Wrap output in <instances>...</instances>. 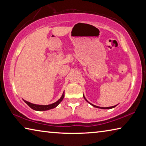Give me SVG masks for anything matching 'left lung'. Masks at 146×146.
I'll return each mask as SVG.
<instances>
[{"label": "left lung", "mask_w": 146, "mask_h": 146, "mask_svg": "<svg viewBox=\"0 0 146 146\" xmlns=\"http://www.w3.org/2000/svg\"><path fill=\"white\" fill-rule=\"evenodd\" d=\"M83 97H84V99L86 100V101H87V102H88V101L87 100H86V98H85V97H84V96L83 95ZM89 103H90V102H89ZM90 104L91 105V106H93V107H95V108H100V109H112V108H114L115 107H116V106H117V105H116V106H111V107H107V108H102V107H98V106H95V105H93V104H91V103H90Z\"/></svg>", "instance_id": "1"}]
</instances>
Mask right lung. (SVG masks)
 Wrapping results in <instances>:
<instances>
[{"mask_svg":"<svg viewBox=\"0 0 146 146\" xmlns=\"http://www.w3.org/2000/svg\"><path fill=\"white\" fill-rule=\"evenodd\" d=\"M64 97V91L62 95V97H60V99H58L56 102L51 104H49V105H37V104H32L28 102V101L24 100V101L27 104H28L29 107H30L31 109H33L34 110L36 111H46V110H51V109L55 108L59 104H60L62 100H63V98Z\"/></svg>","mask_w":146,"mask_h":146,"instance_id":"obj_1","label":"right lung"}]
</instances>
